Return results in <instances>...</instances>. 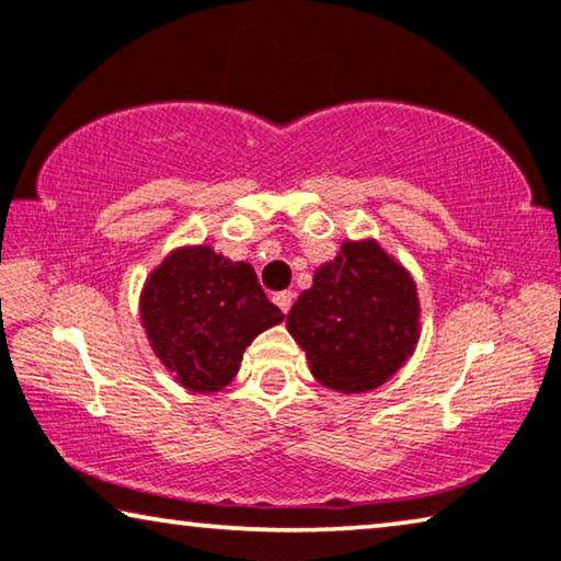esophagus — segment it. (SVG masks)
<instances>
[{"instance_id":"34e87169","label":"esophagus","mask_w":561,"mask_h":561,"mask_svg":"<svg viewBox=\"0 0 561 561\" xmlns=\"http://www.w3.org/2000/svg\"><path fill=\"white\" fill-rule=\"evenodd\" d=\"M273 304L278 306L283 313H288L290 310V306H293V293L290 290H280V293H275L273 296Z\"/></svg>"}]
</instances>
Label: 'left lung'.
Returning <instances> with one entry per match:
<instances>
[{"label": "left lung", "instance_id": "1", "mask_svg": "<svg viewBox=\"0 0 561 561\" xmlns=\"http://www.w3.org/2000/svg\"><path fill=\"white\" fill-rule=\"evenodd\" d=\"M416 283L376 240H346L313 286L293 304L286 325L325 389L364 393L407 364L421 333Z\"/></svg>", "mask_w": 561, "mask_h": 561}]
</instances>
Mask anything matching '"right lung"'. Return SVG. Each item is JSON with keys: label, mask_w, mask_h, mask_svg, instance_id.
I'll use <instances>...</instances> for the list:
<instances>
[{"label": "right lung", "mask_w": 561, "mask_h": 561, "mask_svg": "<svg viewBox=\"0 0 561 561\" xmlns=\"http://www.w3.org/2000/svg\"><path fill=\"white\" fill-rule=\"evenodd\" d=\"M140 316L154 356L195 393L228 386L255 335L286 318L253 265L232 263L210 245L172 251L145 280Z\"/></svg>", "instance_id": "add662e5"}]
</instances>
